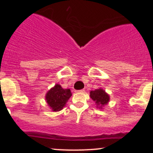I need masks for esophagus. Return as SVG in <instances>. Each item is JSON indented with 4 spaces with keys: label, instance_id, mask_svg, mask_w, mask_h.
<instances>
[{
    "label": "esophagus",
    "instance_id": "esophagus-1",
    "mask_svg": "<svg viewBox=\"0 0 153 153\" xmlns=\"http://www.w3.org/2000/svg\"><path fill=\"white\" fill-rule=\"evenodd\" d=\"M85 90L84 89H82V90H79V91H76L77 93H83Z\"/></svg>",
    "mask_w": 153,
    "mask_h": 153
}]
</instances>
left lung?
<instances>
[{
    "mask_svg": "<svg viewBox=\"0 0 153 153\" xmlns=\"http://www.w3.org/2000/svg\"><path fill=\"white\" fill-rule=\"evenodd\" d=\"M90 97L96 103L97 108H101L104 105H106L110 99L109 95L106 94L105 91H103L102 88L91 91L90 92Z\"/></svg>",
    "mask_w": 153,
    "mask_h": 153,
    "instance_id": "1",
    "label": "left lung"
}]
</instances>
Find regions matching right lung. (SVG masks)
<instances>
[{
	"label": "right lung",
	"instance_id": "right-lung-1",
	"mask_svg": "<svg viewBox=\"0 0 153 153\" xmlns=\"http://www.w3.org/2000/svg\"><path fill=\"white\" fill-rule=\"evenodd\" d=\"M72 94L70 89H64L59 84H56L47 93L45 96L48 106L53 111H59L65 106Z\"/></svg>",
	"mask_w": 153,
	"mask_h": 153
}]
</instances>
